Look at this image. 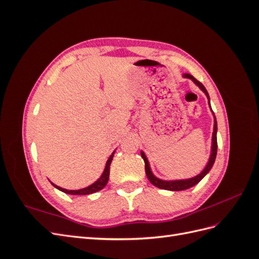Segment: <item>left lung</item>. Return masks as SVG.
I'll use <instances>...</instances> for the list:
<instances>
[{"instance_id":"1","label":"left lung","mask_w":259,"mask_h":259,"mask_svg":"<svg viewBox=\"0 0 259 259\" xmlns=\"http://www.w3.org/2000/svg\"><path fill=\"white\" fill-rule=\"evenodd\" d=\"M185 77H187V79H191L195 84H197L199 88L205 93V95L207 96V98L209 99V96H208V93L207 91L205 90L204 86H203V84L201 82H199L195 77H193L192 75L190 74H184ZM216 132H217V122H216V117L214 120V132H213V145H211V153H210V158L208 160V163L206 167L203 169L201 173L195 176L193 178H190V179H186V180H175V182H165V180H161L159 178H156L153 176V174L151 173V169H150V166H149V163H148V160L146 158V155L144 154V152H142V156L143 159L145 161V169H146V174H147V177L149 179V182H150L152 185H154L155 187L160 188V189H165V190H170V191H182V190H186V189H189V188L193 187L194 185H197L200 180L204 177L209 169L211 168V166H213V164L215 162V159H216V154H217V137H216Z\"/></svg>"}]
</instances>
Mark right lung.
I'll return each mask as SVG.
<instances>
[{"label":"right lung","instance_id":"right-lung-1","mask_svg":"<svg viewBox=\"0 0 259 259\" xmlns=\"http://www.w3.org/2000/svg\"><path fill=\"white\" fill-rule=\"evenodd\" d=\"M113 153L110 155V158H109L108 161H107V164H106V167H105L103 175L100 176V178L97 180V182H95L93 185L89 186L88 188H83V189H80V190H67V189H64V188H60L56 185H54L53 183H52V185L55 188H57L58 190L65 192V193H69V194L84 195V194H91V193H94V192H97V191L101 190L107 185L108 180H109V174H110V164H111V161L113 159Z\"/></svg>","mask_w":259,"mask_h":259}]
</instances>
